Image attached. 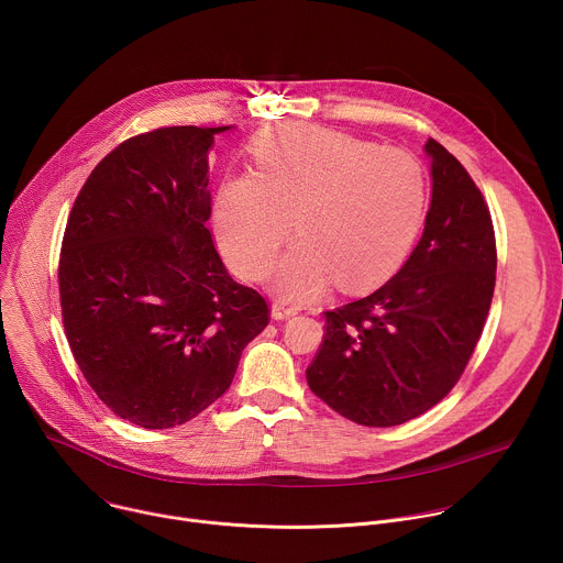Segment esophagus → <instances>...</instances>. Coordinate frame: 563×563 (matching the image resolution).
<instances>
[{"label": "esophagus", "instance_id": "34e87169", "mask_svg": "<svg viewBox=\"0 0 563 563\" xmlns=\"http://www.w3.org/2000/svg\"><path fill=\"white\" fill-rule=\"evenodd\" d=\"M296 313H298L296 307H289V305L280 302V300H276V302L272 305V316H274L276 320H285V318H291V316H296Z\"/></svg>", "mask_w": 563, "mask_h": 563}]
</instances>
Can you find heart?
Listing matches in <instances>:
<instances>
[{
	"instance_id": "1",
	"label": "heart",
	"mask_w": 563,
	"mask_h": 563,
	"mask_svg": "<svg viewBox=\"0 0 563 563\" xmlns=\"http://www.w3.org/2000/svg\"><path fill=\"white\" fill-rule=\"evenodd\" d=\"M258 174L224 178L216 196L218 240L240 274L263 278L291 231L276 285L294 300L380 283L417 238L428 180L419 159L341 131L289 124L254 142Z\"/></svg>"
}]
</instances>
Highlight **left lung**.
<instances>
[{"label":"left lung","mask_w":563,"mask_h":563,"mask_svg":"<svg viewBox=\"0 0 563 563\" xmlns=\"http://www.w3.org/2000/svg\"><path fill=\"white\" fill-rule=\"evenodd\" d=\"M432 202L419 245L374 294L325 311L311 391L345 419L391 428L421 417L461 378L484 332L497 280L490 209L437 140Z\"/></svg>","instance_id":"obj_1"}]
</instances>
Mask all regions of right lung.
<instances>
[{
  "instance_id": "right-lung-1",
  "label": "right lung",
  "mask_w": 563,
  "mask_h": 563,
  "mask_svg": "<svg viewBox=\"0 0 563 563\" xmlns=\"http://www.w3.org/2000/svg\"><path fill=\"white\" fill-rule=\"evenodd\" d=\"M229 126H163L118 144L62 238L59 305L77 367L120 419L167 430L220 398L269 305L213 245L209 146Z\"/></svg>"
}]
</instances>
